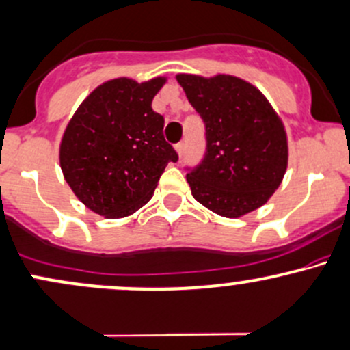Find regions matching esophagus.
Segmentation results:
<instances>
[{"label": "esophagus", "instance_id": "1", "mask_svg": "<svg viewBox=\"0 0 350 350\" xmlns=\"http://www.w3.org/2000/svg\"><path fill=\"white\" fill-rule=\"evenodd\" d=\"M176 148V152H178L179 154V157H183V154H184V143H178L174 146Z\"/></svg>", "mask_w": 350, "mask_h": 350}]
</instances>
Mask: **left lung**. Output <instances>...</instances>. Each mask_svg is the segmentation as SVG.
I'll list each match as a JSON object with an SVG mask.
<instances>
[{
  "label": "left lung",
  "mask_w": 350,
  "mask_h": 350,
  "mask_svg": "<svg viewBox=\"0 0 350 350\" xmlns=\"http://www.w3.org/2000/svg\"><path fill=\"white\" fill-rule=\"evenodd\" d=\"M176 79L206 124V156L186 176L196 201L231 219L266 204L289 159L286 129L266 96L231 75Z\"/></svg>",
  "instance_id": "left-lung-1"
}]
</instances>
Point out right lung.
<instances>
[{"instance_id":"obj_1","label":"right lung","mask_w":350,"mask_h":350,"mask_svg":"<svg viewBox=\"0 0 350 350\" xmlns=\"http://www.w3.org/2000/svg\"><path fill=\"white\" fill-rule=\"evenodd\" d=\"M164 76L99 84L64 129L59 166L76 198L107 219L131 216L152 198L167 163L178 154L163 134L152 99Z\"/></svg>"}]
</instances>
